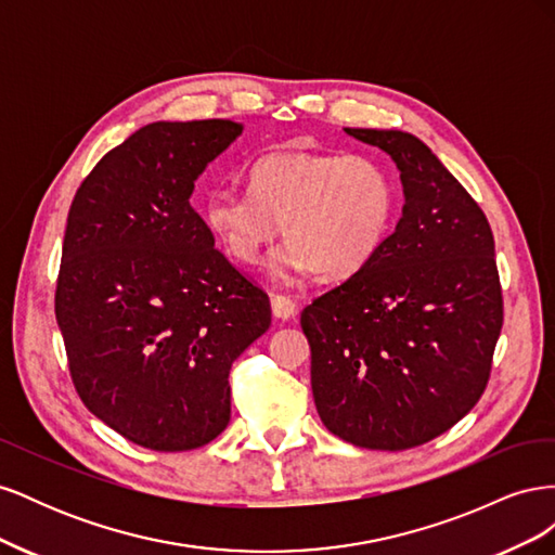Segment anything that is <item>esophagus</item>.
<instances>
[{"instance_id":"1","label":"esophagus","mask_w":555,"mask_h":555,"mask_svg":"<svg viewBox=\"0 0 555 555\" xmlns=\"http://www.w3.org/2000/svg\"><path fill=\"white\" fill-rule=\"evenodd\" d=\"M271 310H273V317L275 319H289L294 317L296 312V304L289 298V296H280V294H273L271 296Z\"/></svg>"}]
</instances>
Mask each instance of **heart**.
Returning <instances> with one entry per match:
<instances>
[{
	"instance_id": "heart-1",
	"label": "heart",
	"mask_w": 555,
	"mask_h": 555,
	"mask_svg": "<svg viewBox=\"0 0 555 555\" xmlns=\"http://www.w3.org/2000/svg\"><path fill=\"white\" fill-rule=\"evenodd\" d=\"M249 194L215 190L204 206L212 236L243 266L263 259L282 227V278L343 280L375 257L396 215V182L365 155L278 153L247 169Z\"/></svg>"
}]
</instances>
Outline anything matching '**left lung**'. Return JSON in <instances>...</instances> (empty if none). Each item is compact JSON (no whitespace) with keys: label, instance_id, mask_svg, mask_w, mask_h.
Returning <instances> with one entry per match:
<instances>
[{"label":"left lung","instance_id":"8db88e82","mask_svg":"<svg viewBox=\"0 0 555 555\" xmlns=\"http://www.w3.org/2000/svg\"><path fill=\"white\" fill-rule=\"evenodd\" d=\"M389 153L405 208L354 275L300 312L312 396L338 438L400 451L477 405L502 328L495 241L477 201L405 131L345 129Z\"/></svg>","mask_w":555,"mask_h":555}]
</instances>
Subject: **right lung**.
I'll return each instance as SVG.
<instances>
[{
  "label": "right lung",
  "mask_w": 555,
  "mask_h": 555,
  "mask_svg": "<svg viewBox=\"0 0 555 555\" xmlns=\"http://www.w3.org/2000/svg\"><path fill=\"white\" fill-rule=\"evenodd\" d=\"M153 122L96 162L66 217L55 317L86 408L133 444L188 451L231 418L229 371L271 300L192 206L194 180L241 133Z\"/></svg>",
  "instance_id": "obj_1"
}]
</instances>
